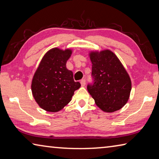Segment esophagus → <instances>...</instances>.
Returning <instances> with one entry per match:
<instances>
[{"instance_id": "34e87169", "label": "esophagus", "mask_w": 159, "mask_h": 159, "mask_svg": "<svg viewBox=\"0 0 159 159\" xmlns=\"http://www.w3.org/2000/svg\"><path fill=\"white\" fill-rule=\"evenodd\" d=\"M80 84H81V86H83V87H84V86L85 85V79H82L81 80H80Z\"/></svg>"}]
</instances>
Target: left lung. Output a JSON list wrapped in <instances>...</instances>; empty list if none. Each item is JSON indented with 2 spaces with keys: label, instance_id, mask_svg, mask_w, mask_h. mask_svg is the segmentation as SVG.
Masks as SVG:
<instances>
[{
  "label": "left lung",
  "instance_id": "1",
  "mask_svg": "<svg viewBox=\"0 0 159 159\" xmlns=\"http://www.w3.org/2000/svg\"><path fill=\"white\" fill-rule=\"evenodd\" d=\"M93 82L87 89L102 111L111 113L127 103L131 90V80L123 64L109 50L91 52Z\"/></svg>",
  "mask_w": 159,
  "mask_h": 159
}]
</instances>
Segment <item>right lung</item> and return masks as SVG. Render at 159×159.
I'll use <instances>...</instances> for the list:
<instances>
[{
    "mask_svg": "<svg viewBox=\"0 0 159 159\" xmlns=\"http://www.w3.org/2000/svg\"><path fill=\"white\" fill-rule=\"evenodd\" d=\"M71 50L52 48L43 56L35 72L31 91L35 100L43 109L57 112L71 100L74 91L80 87L75 82L73 72L67 69L66 64Z\"/></svg>",
    "mask_w": 159,
    "mask_h": 159,
    "instance_id": "1",
    "label": "right lung"
}]
</instances>
